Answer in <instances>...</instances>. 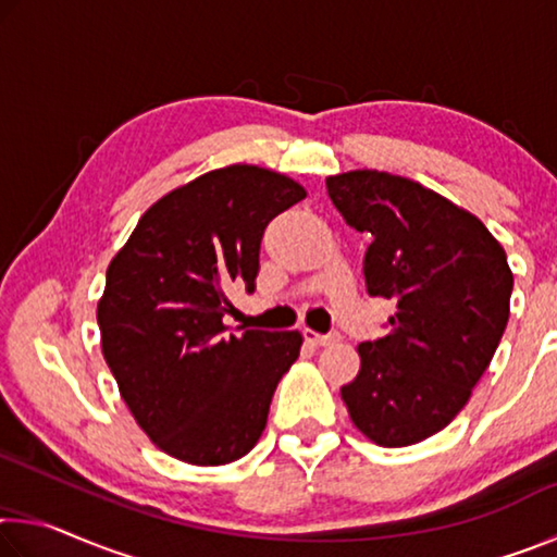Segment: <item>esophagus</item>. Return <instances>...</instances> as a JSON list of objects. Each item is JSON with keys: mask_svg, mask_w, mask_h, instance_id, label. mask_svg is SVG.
I'll list each match as a JSON object with an SVG mask.
<instances>
[{"mask_svg": "<svg viewBox=\"0 0 557 557\" xmlns=\"http://www.w3.org/2000/svg\"><path fill=\"white\" fill-rule=\"evenodd\" d=\"M301 334H305L307 344H312V346H329V344H336L338 338H342L338 334H317L314 329H305Z\"/></svg>", "mask_w": 557, "mask_h": 557, "instance_id": "34e87169", "label": "esophagus"}]
</instances>
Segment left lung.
<instances>
[{
	"label": "left lung",
	"mask_w": 557,
	"mask_h": 557,
	"mask_svg": "<svg viewBox=\"0 0 557 557\" xmlns=\"http://www.w3.org/2000/svg\"><path fill=\"white\" fill-rule=\"evenodd\" d=\"M326 194L351 228L371 233L369 295L398 301L388 334L358 344L361 369L342 398L375 445H418L457 418L492 363L513 272L474 213L412 178L356 169L329 176Z\"/></svg>",
	"instance_id": "obj_1"
}]
</instances>
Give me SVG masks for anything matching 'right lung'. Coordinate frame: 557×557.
I'll return each mask as SVG.
<instances>
[{
	"label": "right lung",
	"mask_w": 557,
	"mask_h": 557,
	"mask_svg": "<svg viewBox=\"0 0 557 557\" xmlns=\"http://www.w3.org/2000/svg\"><path fill=\"white\" fill-rule=\"evenodd\" d=\"M305 196L272 169H213L149 206L110 260L102 356L132 418L169 457L219 467L258 445L301 334H225L223 317L233 285L256 289L268 223Z\"/></svg>",
	"instance_id": "obj_1"
}]
</instances>
